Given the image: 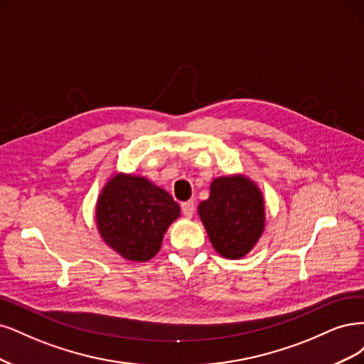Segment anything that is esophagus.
Listing matches in <instances>:
<instances>
[{"mask_svg": "<svg viewBox=\"0 0 364 364\" xmlns=\"http://www.w3.org/2000/svg\"><path fill=\"white\" fill-rule=\"evenodd\" d=\"M181 212L186 218H192V215L195 213V203L193 201L181 203Z\"/></svg>", "mask_w": 364, "mask_h": 364, "instance_id": "34e87169", "label": "esophagus"}]
</instances>
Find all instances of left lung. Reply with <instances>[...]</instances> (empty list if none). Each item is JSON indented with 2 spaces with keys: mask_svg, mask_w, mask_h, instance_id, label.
Segmentation results:
<instances>
[{
  "mask_svg": "<svg viewBox=\"0 0 364 364\" xmlns=\"http://www.w3.org/2000/svg\"><path fill=\"white\" fill-rule=\"evenodd\" d=\"M215 250L227 259L248 254L264 228L263 196L245 177H222L198 207Z\"/></svg>",
  "mask_w": 364,
  "mask_h": 364,
  "instance_id": "1",
  "label": "left lung"
}]
</instances>
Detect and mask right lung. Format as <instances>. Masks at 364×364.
<instances>
[{"label":"right lung","instance_id":"1","mask_svg":"<svg viewBox=\"0 0 364 364\" xmlns=\"http://www.w3.org/2000/svg\"><path fill=\"white\" fill-rule=\"evenodd\" d=\"M180 216L173 198L148 180L116 175L100 195L97 224L102 239L128 260L154 257L169 224Z\"/></svg>","mask_w":364,"mask_h":364}]
</instances>
